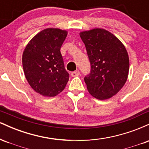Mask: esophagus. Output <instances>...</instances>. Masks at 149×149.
Returning <instances> with one entry per match:
<instances>
[{
  "instance_id": "esophagus-1",
  "label": "esophagus",
  "mask_w": 149,
  "mask_h": 149,
  "mask_svg": "<svg viewBox=\"0 0 149 149\" xmlns=\"http://www.w3.org/2000/svg\"><path fill=\"white\" fill-rule=\"evenodd\" d=\"M71 76L72 77H76L78 76H79L80 75V71H78V70H76V71H73L72 73H71Z\"/></svg>"
}]
</instances>
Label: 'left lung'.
I'll return each mask as SVG.
<instances>
[{"label":"left lung","mask_w":149,"mask_h":149,"mask_svg":"<svg viewBox=\"0 0 149 149\" xmlns=\"http://www.w3.org/2000/svg\"><path fill=\"white\" fill-rule=\"evenodd\" d=\"M91 69L84 78L90 95L100 100L116 95L127 79V50L113 34L103 29L80 32Z\"/></svg>","instance_id":"1"}]
</instances>
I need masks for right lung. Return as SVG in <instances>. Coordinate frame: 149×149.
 <instances>
[{"label": "right lung", "instance_id": "add662e5", "mask_svg": "<svg viewBox=\"0 0 149 149\" xmlns=\"http://www.w3.org/2000/svg\"><path fill=\"white\" fill-rule=\"evenodd\" d=\"M66 36V31L46 29L30 40L23 52L26 78L30 86L42 96H56L69 81V74L60 52Z\"/></svg>", "mask_w": 149, "mask_h": 149}]
</instances>
